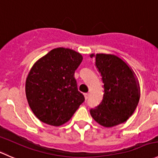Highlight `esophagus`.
Returning a JSON list of instances; mask_svg holds the SVG:
<instances>
[{
  "label": "esophagus",
  "mask_w": 158,
  "mask_h": 158,
  "mask_svg": "<svg viewBox=\"0 0 158 158\" xmlns=\"http://www.w3.org/2000/svg\"><path fill=\"white\" fill-rule=\"evenodd\" d=\"M88 94L87 93H85V94H84V99L85 100H87V98H88Z\"/></svg>",
  "instance_id": "esophagus-1"
}]
</instances>
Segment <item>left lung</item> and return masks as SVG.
<instances>
[{"mask_svg": "<svg viewBox=\"0 0 158 158\" xmlns=\"http://www.w3.org/2000/svg\"><path fill=\"white\" fill-rule=\"evenodd\" d=\"M102 76L104 93L101 104L90 113L96 122L111 127L127 121L140 99V85L132 68L114 54H90Z\"/></svg>", "mask_w": 158, "mask_h": 158, "instance_id": "1", "label": "left lung"}]
</instances>
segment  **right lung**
I'll use <instances>...</instances> for the list:
<instances>
[{
  "mask_svg": "<svg viewBox=\"0 0 158 158\" xmlns=\"http://www.w3.org/2000/svg\"><path fill=\"white\" fill-rule=\"evenodd\" d=\"M82 60L74 50L57 48L34 64L26 78L25 93L31 110L40 121L62 125L84 102L74 78Z\"/></svg>",
  "mask_w": 158,
  "mask_h": 158,
  "instance_id": "right-lung-1",
  "label": "right lung"
}]
</instances>
